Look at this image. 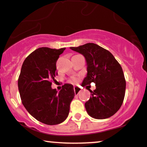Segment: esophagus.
<instances>
[{"instance_id": "1", "label": "esophagus", "mask_w": 147, "mask_h": 147, "mask_svg": "<svg viewBox=\"0 0 147 147\" xmlns=\"http://www.w3.org/2000/svg\"><path fill=\"white\" fill-rule=\"evenodd\" d=\"M74 92H75L76 94H78L80 93V92L81 91V88L79 87H77V86H74Z\"/></svg>"}]
</instances>
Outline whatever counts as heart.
<instances>
[{
	"label": "heart",
	"instance_id": "heart-1",
	"mask_svg": "<svg viewBox=\"0 0 147 147\" xmlns=\"http://www.w3.org/2000/svg\"><path fill=\"white\" fill-rule=\"evenodd\" d=\"M71 80V81H73V82H77L78 81V78H76V77H72Z\"/></svg>",
	"mask_w": 147,
	"mask_h": 147
}]
</instances>
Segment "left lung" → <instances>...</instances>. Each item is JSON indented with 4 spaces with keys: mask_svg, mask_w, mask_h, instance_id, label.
Listing matches in <instances>:
<instances>
[{
    "mask_svg": "<svg viewBox=\"0 0 147 147\" xmlns=\"http://www.w3.org/2000/svg\"><path fill=\"white\" fill-rule=\"evenodd\" d=\"M70 49L82 54L87 63V76L82 86L91 92L85 103L88 114L96 119L113 116L123 102L126 80L121 65L109 51L89 43ZM94 82L96 88L92 91L86 85Z\"/></svg>",
    "mask_w": 147,
    "mask_h": 147,
    "instance_id": "8db88e82",
    "label": "left lung"
}]
</instances>
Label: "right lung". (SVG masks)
<instances>
[{
    "instance_id": "obj_1",
    "label": "right lung",
    "mask_w": 147,
    "mask_h": 147,
    "mask_svg": "<svg viewBox=\"0 0 147 147\" xmlns=\"http://www.w3.org/2000/svg\"><path fill=\"white\" fill-rule=\"evenodd\" d=\"M65 48L40 47L30 54L22 65L18 87L22 103L38 121L55 125L67 118L75 92L73 85L65 84L58 93L51 88L57 75L56 62Z\"/></svg>"
}]
</instances>
